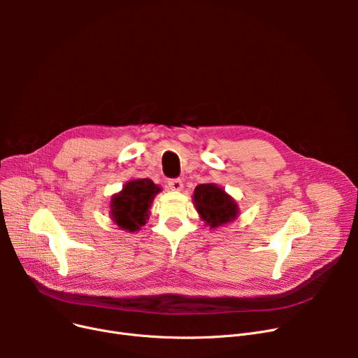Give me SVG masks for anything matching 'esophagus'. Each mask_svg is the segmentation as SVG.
<instances>
[{
	"mask_svg": "<svg viewBox=\"0 0 358 358\" xmlns=\"http://www.w3.org/2000/svg\"><path fill=\"white\" fill-rule=\"evenodd\" d=\"M168 189L173 190V192H181V189H182V181H181L180 178L169 180V181H168Z\"/></svg>",
	"mask_w": 358,
	"mask_h": 358,
	"instance_id": "obj_1",
	"label": "esophagus"
}]
</instances>
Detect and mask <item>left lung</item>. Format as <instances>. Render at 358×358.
<instances>
[{
	"mask_svg": "<svg viewBox=\"0 0 358 358\" xmlns=\"http://www.w3.org/2000/svg\"><path fill=\"white\" fill-rule=\"evenodd\" d=\"M193 201L201 220L213 229L234 222L239 213L236 201L213 182L199 184L194 189Z\"/></svg>",
	"mask_w": 358,
	"mask_h": 358,
	"instance_id": "left-lung-1",
	"label": "left lung"
}]
</instances>
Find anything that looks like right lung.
Here are the masks:
<instances>
[{
    "label": "right lung",
    "mask_w": 358,
    "mask_h": 358,
    "mask_svg": "<svg viewBox=\"0 0 358 358\" xmlns=\"http://www.w3.org/2000/svg\"><path fill=\"white\" fill-rule=\"evenodd\" d=\"M159 192V185L149 178L127 181L122 192L111 197V220L127 232L139 231L149 219V208Z\"/></svg>",
    "instance_id": "1"
}]
</instances>
